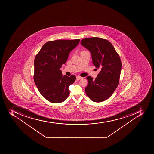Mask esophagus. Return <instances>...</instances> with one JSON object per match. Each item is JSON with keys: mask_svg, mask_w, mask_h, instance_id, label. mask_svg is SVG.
<instances>
[{"mask_svg": "<svg viewBox=\"0 0 154 154\" xmlns=\"http://www.w3.org/2000/svg\"><path fill=\"white\" fill-rule=\"evenodd\" d=\"M82 79V77H81V76H76V79L77 80H80V79Z\"/></svg>", "mask_w": 154, "mask_h": 154, "instance_id": "obj_1", "label": "esophagus"}]
</instances>
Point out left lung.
I'll list each match as a JSON object with an SVG mask.
<instances>
[{
    "label": "left lung",
    "mask_w": 154,
    "mask_h": 154,
    "mask_svg": "<svg viewBox=\"0 0 154 154\" xmlns=\"http://www.w3.org/2000/svg\"><path fill=\"white\" fill-rule=\"evenodd\" d=\"M81 45L90 51L93 65L100 69L95 80L87 77L86 94L93 102H103L113 94L119 85L122 66L120 57L110 42L105 39L86 38L81 40Z\"/></svg>",
    "instance_id": "1"
}]
</instances>
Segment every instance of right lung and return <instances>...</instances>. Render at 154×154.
<instances>
[{
	"instance_id": "obj_1",
	"label": "right lung",
	"mask_w": 154,
	"mask_h": 154,
	"mask_svg": "<svg viewBox=\"0 0 154 154\" xmlns=\"http://www.w3.org/2000/svg\"><path fill=\"white\" fill-rule=\"evenodd\" d=\"M79 41V39L48 41L35 56L34 82L43 97L51 103H60L69 95V86L76 78L74 75L63 76L60 68Z\"/></svg>"
}]
</instances>
